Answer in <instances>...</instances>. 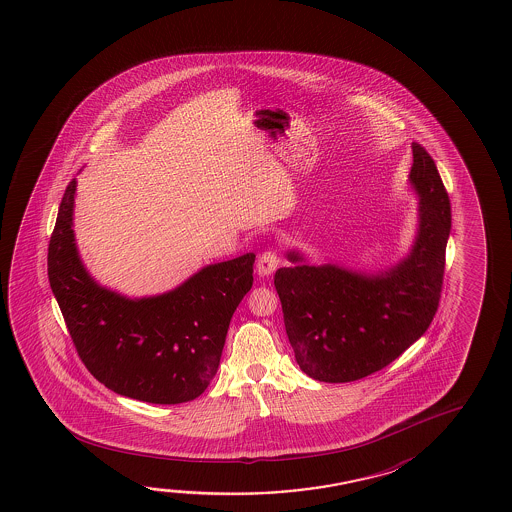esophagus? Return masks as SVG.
Here are the masks:
<instances>
[{
	"label": "esophagus",
	"instance_id": "34e87169",
	"mask_svg": "<svg viewBox=\"0 0 512 512\" xmlns=\"http://www.w3.org/2000/svg\"><path fill=\"white\" fill-rule=\"evenodd\" d=\"M280 257L275 250H268V252L262 253L259 259H257V273L259 277H268L275 269H277Z\"/></svg>",
	"mask_w": 512,
	"mask_h": 512
}]
</instances>
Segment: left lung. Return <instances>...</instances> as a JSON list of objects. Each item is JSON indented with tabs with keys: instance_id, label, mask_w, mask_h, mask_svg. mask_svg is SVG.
Wrapping results in <instances>:
<instances>
[{
	"instance_id": "obj_1",
	"label": "left lung",
	"mask_w": 512,
	"mask_h": 512,
	"mask_svg": "<svg viewBox=\"0 0 512 512\" xmlns=\"http://www.w3.org/2000/svg\"><path fill=\"white\" fill-rule=\"evenodd\" d=\"M412 159L419 225L402 262L366 275L336 264L309 266L300 253L289 252L294 266L275 273L294 357L314 380L353 382L386 368L436 316L452 209L436 162L421 144L412 143Z\"/></svg>"
}]
</instances>
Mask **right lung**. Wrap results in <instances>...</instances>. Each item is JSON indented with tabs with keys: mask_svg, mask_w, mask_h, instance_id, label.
Returning a JSON list of instances; mask_svg holds the SVG:
<instances>
[{
	"mask_svg": "<svg viewBox=\"0 0 512 512\" xmlns=\"http://www.w3.org/2000/svg\"><path fill=\"white\" fill-rule=\"evenodd\" d=\"M66 187L48 246V278L78 357L114 393L148 403L191 402L218 371L228 325L252 289L255 255L212 264L173 291L130 300L94 282L76 252Z\"/></svg>",
	"mask_w": 512,
	"mask_h": 512,
	"instance_id": "obj_1",
	"label": "right lung"
}]
</instances>
